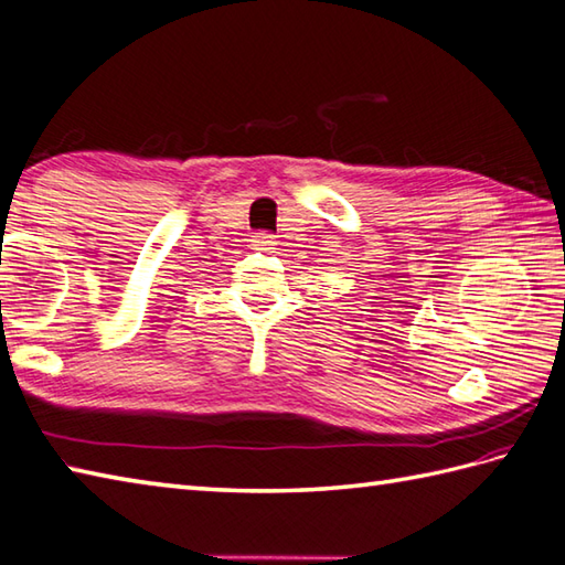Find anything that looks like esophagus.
I'll return each mask as SVG.
<instances>
[{"mask_svg": "<svg viewBox=\"0 0 565 565\" xmlns=\"http://www.w3.org/2000/svg\"><path fill=\"white\" fill-rule=\"evenodd\" d=\"M249 243H252V249L269 252V249H274V245H276V237L269 235V233H255V235H252Z\"/></svg>", "mask_w": 565, "mask_h": 565, "instance_id": "obj_1", "label": "esophagus"}]
</instances>
